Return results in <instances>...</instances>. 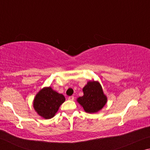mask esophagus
<instances>
[{
  "label": "esophagus",
  "mask_w": 150,
  "mask_h": 150,
  "mask_svg": "<svg viewBox=\"0 0 150 150\" xmlns=\"http://www.w3.org/2000/svg\"><path fill=\"white\" fill-rule=\"evenodd\" d=\"M68 99L70 100H74V96H69V98H68Z\"/></svg>",
  "instance_id": "1"
}]
</instances>
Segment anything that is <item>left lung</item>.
<instances>
[{"mask_svg":"<svg viewBox=\"0 0 150 150\" xmlns=\"http://www.w3.org/2000/svg\"><path fill=\"white\" fill-rule=\"evenodd\" d=\"M83 96L77 98L78 103L87 113H96L107 103V96L103 92L102 86L97 81H88L83 88Z\"/></svg>","mask_w":150,"mask_h":150,"instance_id":"1","label":"left lung"}]
</instances>
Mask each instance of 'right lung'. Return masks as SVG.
<instances>
[{
  "instance_id": "obj_1",
  "label": "right lung",
  "mask_w": 150,
  "mask_h": 150,
  "mask_svg": "<svg viewBox=\"0 0 150 150\" xmlns=\"http://www.w3.org/2000/svg\"><path fill=\"white\" fill-rule=\"evenodd\" d=\"M65 100L62 94L56 92L51 87H45L36 94L33 100V107L41 117L50 119L55 115Z\"/></svg>"
}]
</instances>
